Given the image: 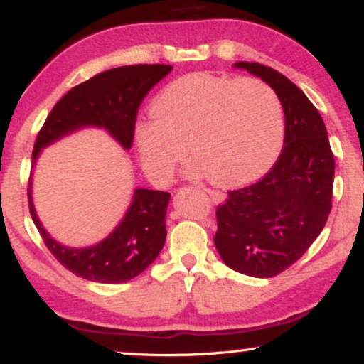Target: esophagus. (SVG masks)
I'll return each instance as SVG.
<instances>
[{"label":"esophagus","mask_w":364,"mask_h":364,"mask_svg":"<svg viewBox=\"0 0 364 364\" xmlns=\"http://www.w3.org/2000/svg\"><path fill=\"white\" fill-rule=\"evenodd\" d=\"M207 193H208V196H210L211 202H215V203H221L224 199H226V196H224L223 193H220V191L207 189Z\"/></svg>","instance_id":"1"}]
</instances>
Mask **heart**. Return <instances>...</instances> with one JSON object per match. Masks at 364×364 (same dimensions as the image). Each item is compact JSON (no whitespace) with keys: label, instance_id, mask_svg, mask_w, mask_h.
<instances>
[{"label":"heart","instance_id":"b5f03b06","mask_svg":"<svg viewBox=\"0 0 364 364\" xmlns=\"http://www.w3.org/2000/svg\"><path fill=\"white\" fill-rule=\"evenodd\" d=\"M154 116L138 119L134 140L151 181L167 184L189 153L191 176L220 186L257 180L275 164L285 136L283 105L259 79L189 75L153 100Z\"/></svg>","mask_w":364,"mask_h":364}]
</instances>
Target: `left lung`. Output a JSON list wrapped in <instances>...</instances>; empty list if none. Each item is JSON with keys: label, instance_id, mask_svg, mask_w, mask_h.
Here are the masks:
<instances>
[{"label": "left lung", "instance_id": "8db88e82", "mask_svg": "<svg viewBox=\"0 0 364 364\" xmlns=\"http://www.w3.org/2000/svg\"><path fill=\"white\" fill-rule=\"evenodd\" d=\"M234 68L261 77L279 94L285 140L279 161L251 186L229 191L216 210L215 247L228 267L256 279L279 275L306 253L331 211L334 156L325 122L287 76L261 63Z\"/></svg>", "mask_w": 364, "mask_h": 364}]
</instances>
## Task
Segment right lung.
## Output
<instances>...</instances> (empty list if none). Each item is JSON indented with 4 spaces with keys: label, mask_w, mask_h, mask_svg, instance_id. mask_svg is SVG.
Listing matches in <instances>:
<instances>
[{
    "label": "right lung",
    "mask_w": 364,
    "mask_h": 364,
    "mask_svg": "<svg viewBox=\"0 0 364 364\" xmlns=\"http://www.w3.org/2000/svg\"><path fill=\"white\" fill-rule=\"evenodd\" d=\"M171 71L170 65H130L90 77L57 102L33 148V167L44 148L77 130L95 127L129 151L134 141L136 111L148 92ZM170 194L136 188L127 211L102 242L90 247L63 245L46 230L33 203V176L28 205L33 223L57 261L81 279L95 283H124L146 270L159 256L167 237L165 215Z\"/></svg>",
    "instance_id": "obj_1"
}]
</instances>
